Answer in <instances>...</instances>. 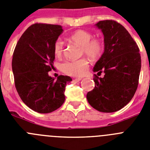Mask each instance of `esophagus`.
<instances>
[{
  "instance_id": "obj_1",
  "label": "esophagus",
  "mask_w": 150,
  "mask_h": 150,
  "mask_svg": "<svg viewBox=\"0 0 150 150\" xmlns=\"http://www.w3.org/2000/svg\"><path fill=\"white\" fill-rule=\"evenodd\" d=\"M80 80H81V78H76V79H73V83H78V82L80 81Z\"/></svg>"
}]
</instances>
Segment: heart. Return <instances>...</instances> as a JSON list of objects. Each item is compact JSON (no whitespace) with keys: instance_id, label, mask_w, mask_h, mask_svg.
<instances>
[{"instance_id":"b5f03b06","label":"heart","mask_w":150,"mask_h":150,"mask_svg":"<svg viewBox=\"0 0 150 150\" xmlns=\"http://www.w3.org/2000/svg\"><path fill=\"white\" fill-rule=\"evenodd\" d=\"M92 38L91 33L86 30H77L69 37V40L81 46L82 53L91 59H97L104 52L103 41L98 38ZM64 50V43L57 39L53 45L54 53L56 56H62ZM88 62L86 59L66 61L62 64V70L64 74L73 76H80L86 73Z\"/></svg>"}]
</instances>
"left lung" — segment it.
Segmentation results:
<instances>
[{
  "mask_svg": "<svg viewBox=\"0 0 150 150\" xmlns=\"http://www.w3.org/2000/svg\"><path fill=\"white\" fill-rule=\"evenodd\" d=\"M104 36V52L94 67V89L86 98L91 107L104 112L120 110L134 95L139 83L141 59L138 46L121 24L114 20L96 24ZM104 78H99L101 73Z\"/></svg>",
  "mask_w": 150,
  "mask_h": 150,
  "instance_id": "8db88e82",
  "label": "left lung"
}]
</instances>
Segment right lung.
<instances>
[{
	"mask_svg": "<svg viewBox=\"0 0 150 150\" xmlns=\"http://www.w3.org/2000/svg\"><path fill=\"white\" fill-rule=\"evenodd\" d=\"M62 31L58 25L33 24L13 52L12 68L17 92L29 108L40 113L59 109L65 100L66 85L72 81L63 75L55 80L48 74L54 68V43Z\"/></svg>",
	"mask_w": 150,
	"mask_h": 150,
	"instance_id": "obj_1",
	"label": "right lung"
}]
</instances>
